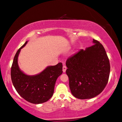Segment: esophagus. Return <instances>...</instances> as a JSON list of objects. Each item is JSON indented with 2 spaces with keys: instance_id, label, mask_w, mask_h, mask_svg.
Masks as SVG:
<instances>
[{
  "instance_id": "34e87169",
  "label": "esophagus",
  "mask_w": 122,
  "mask_h": 122,
  "mask_svg": "<svg viewBox=\"0 0 122 122\" xmlns=\"http://www.w3.org/2000/svg\"><path fill=\"white\" fill-rule=\"evenodd\" d=\"M66 69H67L66 66H65V65H63V67H62V71H63V72H66Z\"/></svg>"
}]
</instances>
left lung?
Segmentation results:
<instances>
[{"label":"left lung","mask_w":122,"mask_h":122,"mask_svg":"<svg viewBox=\"0 0 122 122\" xmlns=\"http://www.w3.org/2000/svg\"><path fill=\"white\" fill-rule=\"evenodd\" d=\"M67 60L66 74L71 93L77 98L90 99L103 91L108 81L110 63L105 49L97 40Z\"/></svg>","instance_id":"obj_1"}]
</instances>
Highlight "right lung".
Segmentation results:
<instances>
[{
  "instance_id": "1",
  "label": "right lung",
  "mask_w": 122,
  "mask_h": 122,
  "mask_svg": "<svg viewBox=\"0 0 122 122\" xmlns=\"http://www.w3.org/2000/svg\"><path fill=\"white\" fill-rule=\"evenodd\" d=\"M18 50L14 58L11 68V78L15 90L27 102L40 104L47 102L52 97L57 78L62 73V63L47 66L39 74L29 76L22 72L19 67L18 59L22 48Z\"/></svg>"
}]
</instances>
